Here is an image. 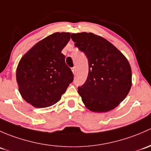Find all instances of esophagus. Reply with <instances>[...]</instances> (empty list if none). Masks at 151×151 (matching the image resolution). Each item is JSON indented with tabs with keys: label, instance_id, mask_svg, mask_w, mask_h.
I'll return each mask as SVG.
<instances>
[{
	"label": "esophagus",
	"instance_id": "esophagus-1",
	"mask_svg": "<svg viewBox=\"0 0 151 151\" xmlns=\"http://www.w3.org/2000/svg\"><path fill=\"white\" fill-rule=\"evenodd\" d=\"M72 71H73V74H76V67H73V68H72Z\"/></svg>",
	"mask_w": 151,
	"mask_h": 151
}]
</instances>
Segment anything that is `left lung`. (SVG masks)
<instances>
[{"mask_svg":"<svg viewBox=\"0 0 151 151\" xmlns=\"http://www.w3.org/2000/svg\"><path fill=\"white\" fill-rule=\"evenodd\" d=\"M75 46L88 58V73L78 92L88 110L107 112L122 102L132 86L128 60L112 43L89 32L72 33Z\"/></svg>","mask_w":151,"mask_h":151,"instance_id":"1","label":"left lung"}]
</instances>
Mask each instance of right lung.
I'll list each match as a JSON object with an SVG mask.
<instances>
[{
	"label": "right lung",
	"instance_id": "add662e5",
	"mask_svg": "<svg viewBox=\"0 0 151 151\" xmlns=\"http://www.w3.org/2000/svg\"><path fill=\"white\" fill-rule=\"evenodd\" d=\"M70 32H55L37 43L22 57L17 81L23 99L35 108L57 103L73 81V73L61 53Z\"/></svg>",
	"mask_w": 151,
	"mask_h": 151
}]
</instances>
